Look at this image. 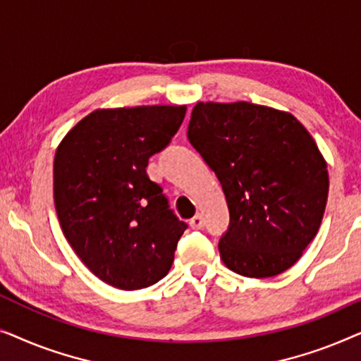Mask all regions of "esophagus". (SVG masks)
<instances>
[{
  "label": "esophagus",
  "instance_id": "1",
  "mask_svg": "<svg viewBox=\"0 0 361 361\" xmlns=\"http://www.w3.org/2000/svg\"><path fill=\"white\" fill-rule=\"evenodd\" d=\"M189 225H190L192 230H200L202 226H204V219H202L200 214H197V215L194 216V219H190Z\"/></svg>",
  "mask_w": 361,
  "mask_h": 361
}]
</instances>
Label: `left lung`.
<instances>
[{
	"mask_svg": "<svg viewBox=\"0 0 361 361\" xmlns=\"http://www.w3.org/2000/svg\"><path fill=\"white\" fill-rule=\"evenodd\" d=\"M187 137L204 157L226 197L228 230L220 256L246 278L289 269L322 221L329 172L307 130L274 108L197 103Z\"/></svg>",
	"mask_w": 361,
	"mask_h": 361,
	"instance_id": "8db88e82",
	"label": "left lung"
}]
</instances>
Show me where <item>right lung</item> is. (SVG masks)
Segmentation results:
<instances>
[{
	"mask_svg": "<svg viewBox=\"0 0 361 361\" xmlns=\"http://www.w3.org/2000/svg\"><path fill=\"white\" fill-rule=\"evenodd\" d=\"M185 106L97 110L63 137L54 159V202L83 264L113 288L135 290L169 273L187 228L147 161L184 121Z\"/></svg>",
	"mask_w": 361,
	"mask_h": 361,
	"instance_id": "1",
	"label": "right lung"
}]
</instances>
